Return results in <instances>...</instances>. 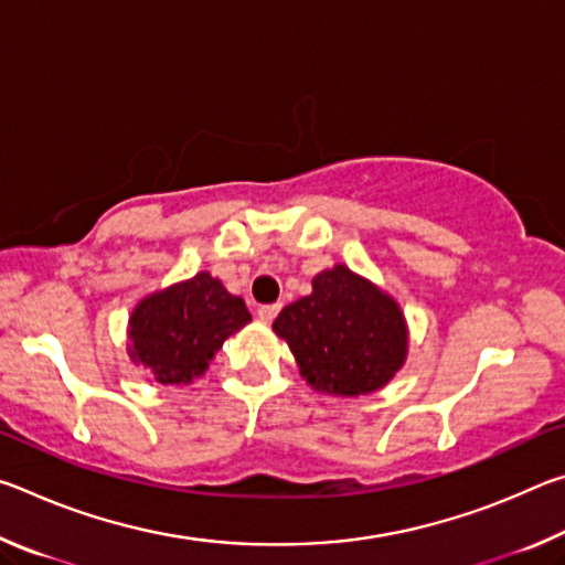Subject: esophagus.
I'll use <instances>...</instances> for the list:
<instances>
[{
  "instance_id": "1",
  "label": "esophagus",
  "mask_w": 565,
  "mask_h": 565,
  "mask_svg": "<svg viewBox=\"0 0 565 565\" xmlns=\"http://www.w3.org/2000/svg\"><path fill=\"white\" fill-rule=\"evenodd\" d=\"M279 311H281V303H264V306H259V311H256V313H259L262 321L271 323Z\"/></svg>"
}]
</instances>
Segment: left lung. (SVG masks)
<instances>
[{
	"instance_id": "1",
	"label": "left lung",
	"mask_w": 565,
	"mask_h": 565,
	"mask_svg": "<svg viewBox=\"0 0 565 565\" xmlns=\"http://www.w3.org/2000/svg\"><path fill=\"white\" fill-rule=\"evenodd\" d=\"M274 331L289 343L306 384L329 396L374 394L408 356L401 303L343 264L313 276L311 294L284 306Z\"/></svg>"
}]
</instances>
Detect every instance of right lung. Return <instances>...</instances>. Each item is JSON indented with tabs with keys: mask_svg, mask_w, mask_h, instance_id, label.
I'll use <instances>...</instances> for the list:
<instances>
[{
	"mask_svg": "<svg viewBox=\"0 0 565 565\" xmlns=\"http://www.w3.org/2000/svg\"><path fill=\"white\" fill-rule=\"evenodd\" d=\"M252 321L242 296L209 271L151 291L134 306L127 353L159 384L186 386L209 369L224 341Z\"/></svg>",
	"mask_w": 565,
	"mask_h": 565,
	"instance_id": "right-lung-1",
	"label": "right lung"
}]
</instances>
